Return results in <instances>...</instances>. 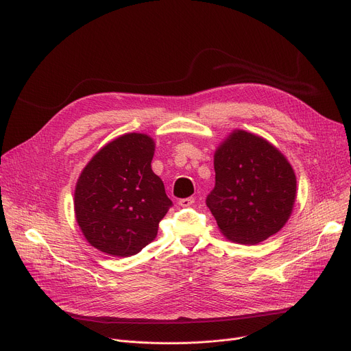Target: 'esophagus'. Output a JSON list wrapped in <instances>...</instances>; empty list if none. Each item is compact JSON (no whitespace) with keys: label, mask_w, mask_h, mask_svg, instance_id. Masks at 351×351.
Here are the masks:
<instances>
[{"label":"esophagus","mask_w":351,"mask_h":351,"mask_svg":"<svg viewBox=\"0 0 351 351\" xmlns=\"http://www.w3.org/2000/svg\"><path fill=\"white\" fill-rule=\"evenodd\" d=\"M195 204V197L193 196H189V197H183V199H179V205L182 208H189Z\"/></svg>","instance_id":"obj_1"}]
</instances>
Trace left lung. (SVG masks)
Here are the masks:
<instances>
[{
	"label": "left lung",
	"instance_id": "left-lung-1",
	"mask_svg": "<svg viewBox=\"0 0 351 351\" xmlns=\"http://www.w3.org/2000/svg\"><path fill=\"white\" fill-rule=\"evenodd\" d=\"M215 173L206 205L228 239L256 245L285 226L296 199V176L273 145L234 131L217 147Z\"/></svg>",
	"mask_w": 351,
	"mask_h": 351
}]
</instances>
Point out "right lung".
<instances>
[{"label": "right lung", "mask_w": 351, "mask_h": 351, "mask_svg": "<svg viewBox=\"0 0 351 351\" xmlns=\"http://www.w3.org/2000/svg\"><path fill=\"white\" fill-rule=\"evenodd\" d=\"M155 143L126 134L90 159L75 189V216L86 241L110 256L126 257L149 245L172 206L152 172Z\"/></svg>", "instance_id": "right-lung-1"}]
</instances>
